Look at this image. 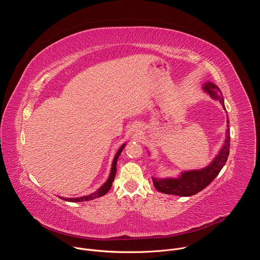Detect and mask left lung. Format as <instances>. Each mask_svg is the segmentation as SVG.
Returning a JSON list of instances; mask_svg holds the SVG:
<instances>
[{
  "mask_svg": "<svg viewBox=\"0 0 260 260\" xmlns=\"http://www.w3.org/2000/svg\"><path fill=\"white\" fill-rule=\"evenodd\" d=\"M204 90L208 92L214 100H218L223 108L224 102L222 98V93L218 86L215 84L208 82L204 85ZM228 131L226 138L223 147L218 154V156L209 165L207 168L198 170V171H189L184 172L178 178H166V179H156L152 178L154 187L157 191L174 194L179 197H190L205 189L208 185L218 176L222 168L224 167L229 154H230V147H231V132H230V121L228 118Z\"/></svg>",
  "mask_w": 260,
  "mask_h": 260,
  "instance_id": "left-lung-1",
  "label": "left lung"
}]
</instances>
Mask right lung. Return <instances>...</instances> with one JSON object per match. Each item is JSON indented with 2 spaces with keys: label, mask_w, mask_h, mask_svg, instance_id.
I'll use <instances>...</instances> for the list:
<instances>
[{
  "label": "right lung",
  "mask_w": 260,
  "mask_h": 260,
  "mask_svg": "<svg viewBox=\"0 0 260 260\" xmlns=\"http://www.w3.org/2000/svg\"><path fill=\"white\" fill-rule=\"evenodd\" d=\"M124 144L120 147V149L118 150V152L116 153V156L113 160V165H112V170H111V174H110V177L108 179V181L103 185V186L95 192L91 193L90 196H86V197H82V198H77V199H63V198H60L64 201H68V202H85V201H90V200H93V199H96V198H100V197H103L105 196L111 188V186H112V183L114 181V178H115V175H116V165H117V159H118V156L120 155L122 149L124 148Z\"/></svg>",
  "instance_id": "right-lung-1"
}]
</instances>
